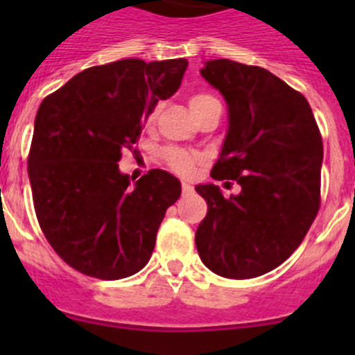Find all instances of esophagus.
Wrapping results in <instances>:
<instances>
[{"label":"esophagus","mask_w":355,"mask_h":355,"mask_svg":"<svg viewBox=\"0 0 355 355\" xmlns=\"http://www.w3.org/2000/svg\"><path fill=\"white\" fill-rule=\"evenodd\" d=\"M192 192H194V187H192L191 184H187V182H184V184H182V194L191 196Z\"/></svg>","instance_id":"34e87169"}]
</instances>
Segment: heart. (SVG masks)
<instances>
[{
	"label": "heart",
	"instance_id": "heart-1",
	"mask_svg": "<svg viewBox=\"0 0 355 355\" xmlns=\"http://www.w3.org/2000/svg\"><path fill=\"white\" fill-rule=\"evenodd\" d=\"M211 96L207 94H196L189 99V106H191V111L199 108L204 103L211 101ZM156 118V110H153L151 113L148 114V123H153ZM163 159L175 173L182 175V177H191L196 171V164H198L199 156L194 155V153H189L185 149L180 148H166L163 151Z\"/></svg>",
	"mask_w": 355,
	"mask_h": 355
}]
</instances>
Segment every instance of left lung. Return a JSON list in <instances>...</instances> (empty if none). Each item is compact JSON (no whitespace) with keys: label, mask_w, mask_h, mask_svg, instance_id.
<instances>
[{"label":"left lung","mask_w":355,"mask_h":355,"mask_svg":"<svg viewBox=\"0 0 355 355\" xmlns=\"http://www.w3.org/2000/svg\"><path fill=\"white\" fill-rule=\"evenodd\" d=\"M200 75L228 106L211 177L237 180L242 191L225 198L214 184L196 187L207 202L196 245L220 277H261L288 259L320 209V128L307 99L264 68L209 60Z\"/></svg>","instance_id":"1"}]
</instances>
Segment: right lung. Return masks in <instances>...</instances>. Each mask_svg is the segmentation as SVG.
<instances>
[{
	"label": "right lung",
	"mask_w": 355,
	"mask_h": 355,
	"mask_svg": "<svg viewBox=\"0 0 355 355\" xmlns=\"http://www.w3.org/2000/svg\"><path fill=\"white\" fill-rule=\"evenodd\" d=\"M187 65L127 58L91 67L39 106L28 153L35 214L56 254L80 273L120 280L148 264L180 180L151 170L132 185L118 161L157 101L178 91Z\"/></svg>",
	"instance_id": "add662e5"
}]
</instances>
